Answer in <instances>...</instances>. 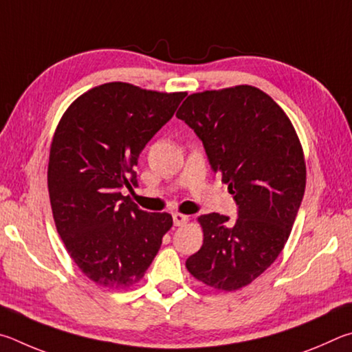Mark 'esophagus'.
Returning <instances> with one entry per match:
<instances>
[{"instance_id":"1","label":"esophagus","mask_w":352,"mask_h":352,"mask_svg":"<svg viewBox=\"0 0 352 352\" xmlns=\"http://www.w3.org/2000/svg\"><path fill=\"white\" fill-rule=\"evenodd\" d=\"M173 223H175L176 227H182L188 223V217L187 214H182V213H175L173 214Z\"/></svg>"}]
</instances>
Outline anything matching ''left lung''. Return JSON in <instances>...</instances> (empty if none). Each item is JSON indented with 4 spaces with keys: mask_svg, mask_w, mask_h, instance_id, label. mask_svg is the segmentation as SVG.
Wrapping results in <instances>:
<instances>
[{
    "mask_svg": "<svg viewBox=\"0 0 352 352\" xmlns=\"http://www.w3.org/2000/svg\"><path fill=\"white\" fill-rule=\"evenodd\" d=\"M176 117L198 134L238 206L235 223L198 218L204 241L187 270L214 291H238L285 249L306 187L303 146L280 104L250 85L190 94Z\"/></svg>",
    "mask_w": 352,
    "mask_h": 352,
    "instance_id": "obj_1",
    "label": "left lung"
}]
</instances>
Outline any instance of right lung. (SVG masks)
I'll list each match as a JSON object with an SVG mask.
<instances>
[{"label": "right lung", "instance_id": "1", "mask_svg": "<svg viewBox=\"0 0 352 352\" xmlns=\"http://www.w3.org/2000/svg\"><path fill=\"white\" fill-rule=\"evenodd\" d=\"M186 94L103 83L78 96L55 128L47 165L54 223L72 261L97 286L138 285L171 229L170 213L140 210L120 188L138 186L140 151Z\"/></svg>", "mask_w": 352, "mask_h": 352}]
</instances>
